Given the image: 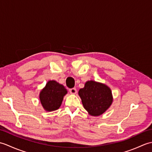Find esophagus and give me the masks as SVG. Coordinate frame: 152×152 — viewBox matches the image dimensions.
<instances>
[{"label": "esophagus", "mask_w": 152, "mask_h": 152, "mask_svg": "<svg viewBox=\"0 0 152 152\" xmlns=\"http://www.w3.org/2000/svg\"><path fill=\"white\" fill-rule=\"evenodd\" d=\"M69 91H70V94H72V95H75L76 93H77V91H76V88L70 89Z\"/></svg>", "instance_id": "34e87169"}]
</instances>
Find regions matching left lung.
I'll list each match as a JSON object with an SVG mask.
<instances>
[{
	"mask_svg": "<svg viewBox=\"0 0 152 152\" xmlns=\"http://www.w3.org/2000/svg\"><path fill=\"white\" fill-rule=\"evenodd\" d=\"M78 95L83 107L93 116L104 114L113 102L110 88L104 83L93 80L86 82L84 88L79 90Z\"/></svg>",
	"mask_w": 152,
	"mask_h": 152,
	"instance_id": "obj_1",
	"label": "left lung"
}]
</instances>
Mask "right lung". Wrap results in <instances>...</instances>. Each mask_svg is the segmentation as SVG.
Returning <instances> with one entry per match:
<instances>
[{
	"label": "right lung",
	"instance_id": "obj_1",
	"mask_svg": "<svg viewBox=\"0 0 152 152\" xmlns=\"http://www.w3.org/2000/svg\"><path fill=\"white\" fill-rule=\"evenodd\" d=\"M66 94L67 90L62 84L55 80H50L40 91L39 99L45 110L52 112L59 108Z\"/></svg>",
	"mask_w": 152,
	"mask_h": 152
}]
</instances>
